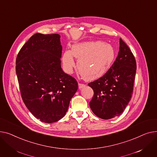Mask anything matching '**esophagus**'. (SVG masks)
I'll list each match as a JSON object with an SVG mask.
<instances>
[{
    "mask_svg": "<svg viewBox=\"0 0 157 157\" xmlns=\"http://www.w3.org/2000/svg\"><path fill=\"white\" fill-rule=\"evenodd\" d=\"M86 86V85L85 84H80V83H78V88L80 89H82V88H83V87H84Z\"/></svg>",
    "mask_w": 157,
    "mask_h": 157,
    "instance_id": "esophagus-1",
    "label": "esophagus"
}]
</instances>
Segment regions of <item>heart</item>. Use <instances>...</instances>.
I'll return each mask as SVG.
<instances>
[{
	"label": "heart",
	"mask_w": 157,
	"mask_h": 157,
	"mask_svg": "<svg viewBox=\"0 0 157 157\" xmlns=\"http://www.w3.org/2000/svg\"><path fill=\"white\" fill-rule=\"evenodd\" d=\"M73 57L77 58L80 74L87 80H96L111 67L115 58V50L110 44L101 41L80 42L66 50L62 56L64 70L71 73L75 67Z\"/></svg>",
	"instance_id": "b5f03b06"
}]
</instances>
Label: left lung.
<instances>
[{"label":"left lung","instance_id":"obj_1","mask_svg":"<svg viewBox=\"0 0 157 157\" xmlns=\"http://www.w3.org/2000/svg\"><path fill=\"white\" fill-rule=\"evenodd\" d=\"M136 72L134 55L120 39L119 52L112 66L103 77L88 84L94 90L89 106L97 117L108 120L123 113L131 99Z\"/></svg>","mask_w":157,"mask_h":157}]
</instances>
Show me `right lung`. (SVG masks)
I'll use <instances>...</instances> for the list:
<instances>
[{"label":"right lung","instance_id":"right-lung-1","mask_svg":"<svg viewBox=\"0 0 157 157\" xmlns=\"http://www.w3.org/2000/svg\"><path fill=\"white\" fill-rule=\"evenodd\" d=\"M61 54L59 34L36 33L21 48L16 61L23 102L44 123L57 122L65 115L78 89L77 80L61 68Z\"/></svg>","mask_w":157,"mask_h":157}]
</instances>
